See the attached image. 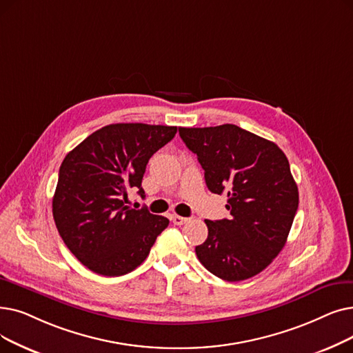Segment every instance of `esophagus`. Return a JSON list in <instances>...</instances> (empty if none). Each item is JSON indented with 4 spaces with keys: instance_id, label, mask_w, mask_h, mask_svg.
<instances>
[{
    "instance_id": "1",
    "label": "esophagus",
    "mask_w": 353,
    "mask_h": 353,
    "mask_svg": "<svg viewBox=\"0 0 353 353\" xmlns=\"http://www.w3.org/2000/svg\"><path fill=\"white\" fill-rule=\"evenodd\" d=\"M170 218L174 225H185L188 222V218H183V216H180V214H176V213H173Z\"/></svg>"
}]
</instances>
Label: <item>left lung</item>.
<instances>
[{
  "mask_svg": "<svg viewBox=\"0 0 353 353\" xmlns=\"http://www.w3.org/2000/svg\"><path fill=\"white\" fill-rule=\"evenodd\" d=\"M197 156L212 193L228 194L231 218L205 221L208 238L196 247L202 265L225 281L265 270L287 242L299 189L281 148L234 124L179 128Z\"/></svg>",
  "mask_w": 353,
  "mask_h": 353,
  "instance_id": "obj_1",
  "label": "left lung"
}]
</instances>
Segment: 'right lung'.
<instances>
[{
	"mask_svg": "<svg viewBox=\"0 0 353 353\" xmlns=\"http://www.w3.org/2000/svg\"><path fill=\"white\" fill-rule=\"evenodd\" d=\"M177 127L106 125L74 147L59 170L53 218L69 251L89 268L118 277L143 264L168 219L127 206L141 188L151 156L173 140Z\"/></svg>",
	"mask_w": 353,
	"mask_h": 353,
	"instance_id": "1",
	"label": "right lung"
}]
</instances>
